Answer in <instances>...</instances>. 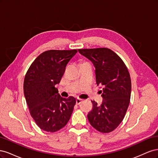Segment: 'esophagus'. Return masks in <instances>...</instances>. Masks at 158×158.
<instances>
[{
	"instance_id": "obj_1",
	"label": "esophagus",
	"mask_w": 158,
	"mask_h": 158,
	"mask_svg": "<svg viewBox=\"0 0 158 158\" xmlns=\"http://www.w3.org/2000/svg\"><path fill=\"white\" fill-rule=\"evenodd\" d=\"M82 102V99H79V98L76 99V105H80Z\"/></svg>"
}]
</instances>
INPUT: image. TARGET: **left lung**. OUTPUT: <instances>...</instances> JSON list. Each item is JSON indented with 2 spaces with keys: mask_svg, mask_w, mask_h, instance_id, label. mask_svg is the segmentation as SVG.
Listing matches in <instances>:
<instances>
[{
  "mask_svg": "<svg viewBox=\"0 0 158 158\" xmlns=\"http://www.w3.org/2000/svg\"><path fill=\"white\" fill-rule=\"evenodd\" d=\"M95 68L98 85H102L103 102L98 106L92 101L93 109L88 114L89 123L97 131L108 133L122 122L130 103L131 80L123 60L107 48L78 49Z\"/></svg>",
  "mask_w": 158,
  "mask_h": 158,
  "instance_id": "left-lung-1",
  "label": "left lung"
}]
</instances>
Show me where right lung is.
Here are the masks:
<instances>
[{
    "instance_id": "add662e5",
    "label": "right lung",
    "mask_w": 158,
    "mask_h": 158,
    "mask_svg": "<svg viewBox=\"0 0 158 158\" xmlns=\"http://www.w3.org/2000/svg\"><path fill=\"white\" fill-rule=\"evenodd\" d=\"M77 50H49L33 62L25 76L23 93L31 116L37 126L54 132L63 128L73 113L74 97L62 98L55 87Z\"/></svg>"
}]
</instances>
